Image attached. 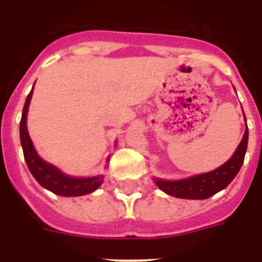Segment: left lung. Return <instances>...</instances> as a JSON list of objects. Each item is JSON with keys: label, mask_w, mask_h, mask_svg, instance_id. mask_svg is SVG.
Here are the masks:
<instances>
[{"label": "left lung", "mask_w": 262, "mask_h": 262, "mask_svg": "<svg viewBox=\"0 0 262 262\" xmlns=\"http://www.w3.org/2000/svg\"><path fill=\"white\" fill-rule=\"evenodd\" d=\"M247 147H248V126L245 128L244 136L236 148L232 157L215 170L184 178V180H176V181H165V180L155 178V182L164 193L176 196V198L207 200L216 194L217 191L226 189L236 177V174L239 173L240 168L244 163Z\"/></svg>", "instance_id": "left-lung-1"}]
</instances>
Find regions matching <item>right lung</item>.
I'll return each instance as SVG.
<instances>
[{
  "label": "right lung",
  "mask_w": 262,
  "mask_h": 262,
  "mask_svg": "<svg viewBox=\"0 0 262 262\" xmlns=\"http://www.w3.org/2000/svg\"><path fill=\"white\" fill-rule=\"evenodd\" d=\"M32 89H34V86H32ZM32 89L29 96H27L25 106H23L22 118H20L19 124L20 144H22L23 156H25V161L29 166V170L41 186L47 189V190L52 191V193L57 194V195L80 196L93 193L103 182V176L86 178L71 177V176L64 174L61 170H59L52 164L46 163L45 160L36 154L35 148L32 145L31 138L29 135V131H27L26 123L27 111H29V105L32 97Z\"/></svg>",
  "instance_id": "right-lung-1"
}]
</instances>
